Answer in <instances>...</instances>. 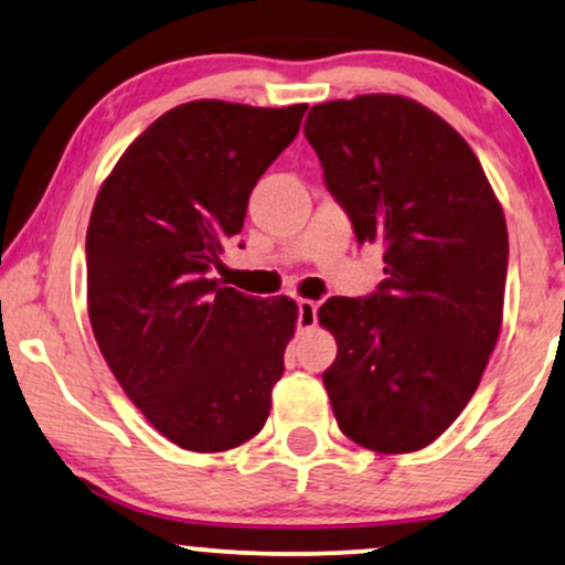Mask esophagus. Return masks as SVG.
<instances>
[{"mask_svg": "<svg viewBox=\"0 0 565 565\" xmlns=\"http://www.w3.org/2000/svg\"><path fill=\"white\" fill-rule=\"evenodd\" d=\"M318 323V305L310 299H299L297 302V328L299 331H310Z\"/></svg>", "mask_w": 565, "mask_h": 565, "instance_id": "34e87169", "label": "esophagus"}]
</instances>
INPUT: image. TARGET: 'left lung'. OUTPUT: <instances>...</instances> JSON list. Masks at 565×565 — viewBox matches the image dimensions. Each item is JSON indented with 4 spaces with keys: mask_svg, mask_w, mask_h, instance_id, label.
<instances>
[{
    "mask_svg": "<svg viewBox=\"0 0 565 565\" xmlns=\"http://www.w3.org/2000/svg\"><path fill=\"white\" fill-rule=\"evenodd\" d=\"M305 138L356 242L385 247L375 295L318 310L339 347L323 373L333 417L370 451H419L469 404L501 333L503 209L469 142L412 98L318 104Z\"/></svg>",
    "mask_w": 565,
    "mask_h": 565,
    "instance_id": "1",
    "label": "left lung"
}]
</instances>
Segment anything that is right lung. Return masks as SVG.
Returning <instances> with one entry per match:
<instances>
[{"instance_id": "add662e5", "label": "right lung", "mask_w": 565, "mask_h": 565, "mask_svg": "<svg viewBox=\"0 0 565 565\" xmlns=\"http://www.w3.org/2000/svg\"><path fill=\"white\" fill-rule=\"evenodd\" d=\"M305 111L216 98L174 106L132 140L93 203V335L130 402L188 451H230L268 419L297 305L221 287L211 268Z\"/></svg>"}]
</instances>
